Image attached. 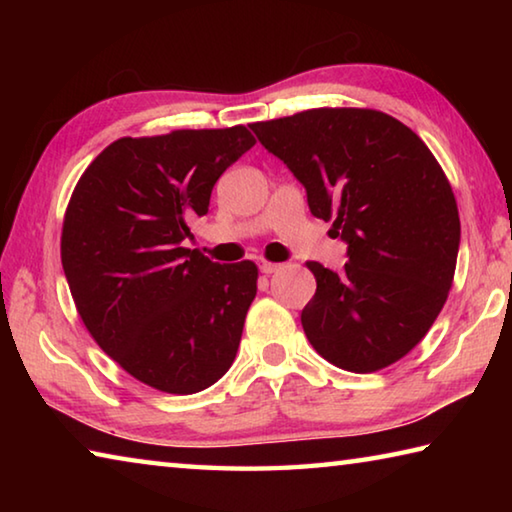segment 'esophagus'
<instances>
[{
    "mask_svg": "<svg viewBox=\"0 0 512 512\" xmlns=\"http://www.w3.org/2000/svg\"><path fill=\"white\" fill-rule=\"evenodd\" d=\"M277 268H280V264H275V262H266V259H264V262H262V264H259V271H262V273H266V275H271V273H275V271H277Z\"/></svg>",
    "mask_w": 512,
    "mask_h": 512,
    "instance_id": "34e87169",
    "label": "esophagus"
}]
</instances>
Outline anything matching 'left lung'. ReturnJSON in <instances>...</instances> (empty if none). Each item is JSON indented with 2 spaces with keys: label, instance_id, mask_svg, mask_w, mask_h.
<instances>
[{
  "label": "left lung",
  "instance_id": "left-lung-1",
  "mask_svg": "<svg viewBox=\"0 0 512 512\" xmlns=\"http://www.w3.org/2000/svg\"><path fill=\"white\" fill-rule=\"evenodd\" d=\"M250 128L305 185L311 214L348 241L341 273L307 262L309 343L359 375L400 361L454 282L461 219L443 167L409 126L372 108H311Z\"/></svg>",
  "mask_w": 512,
  "mask_h": 512
}]
</instances>
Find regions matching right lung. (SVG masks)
<instances>
[{"label": "right lung", "mask_w": 512, "mask_h": 512, "mask_svg": "<svg viewBox=\"0 0 512 512\" xmlns=\"http://www.w3.org/2000/svg\"><path fill=\"white\" fill-rule=\"evenodd\" d=\"M253 144L246 126L121 137L67 203L60 259L76 311L99 348L155 391H205L237 357L257 264H216L183 241Z\"/></svg>", "instance_id": "1"}]
</instances>
